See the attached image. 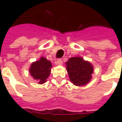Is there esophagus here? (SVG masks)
<instances>
[{"label": "esophagus", "instance_id": "34e87169", "mask_svg": "<svg viewBox=\"0 0 122 122\" xmlns=\"http://www.w3.org/2000/svg\"><path fill=\"white\" fill-rule=\"evenodd\" d=\"M56 65H61L63 64V61H62V59H57V60L56 61Z\"/></svg>", "mask_w": 122, "mask_h": 122}]
</instances>
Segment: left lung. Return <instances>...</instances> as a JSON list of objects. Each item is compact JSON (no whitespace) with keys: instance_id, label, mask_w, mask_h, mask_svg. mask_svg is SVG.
<instances>
[{"instance_id":"8db88e82","label":"left lung","mask_w":122,"mask_h":122,"mask_svg":"<svg viewBox=\"0 0 122 122\" xmlns=\"http://www.w3.org/2000/svg\"><path fill=\"white\" fill-rule=\"evenodd\" d=\"M66 65L70 80L75 86H84L92 79L93 66L89 61L80 57H74L69 59Z\"/></svg>"}]
</instances>
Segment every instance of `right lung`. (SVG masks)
Wrapping results in <instances>:
<instances>
[{"mask_svg": "<svg viewBox=\"0 0 122 122\" xmlns=\"http://www.w3.org/2000/svg\"><path fill=\"white\" fill-rule=\"evenodd\" d=\"M52 65L50 61L45 57H40L38 61L32 63L30 65L29 72L38 83L42 84L45 83L51 73V68Z\"/></svg>", "mask_w": 122, "mask_h": 122, "instance_id": "1", "label": "right lung"}]
</instances>
